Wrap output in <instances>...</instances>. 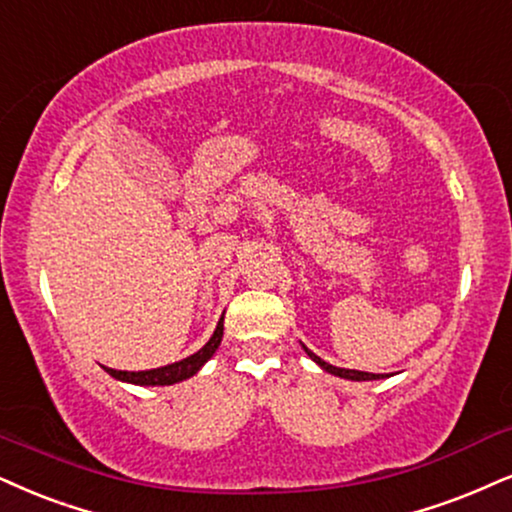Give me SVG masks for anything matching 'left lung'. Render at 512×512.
<instances>
[{"label": "left lung", "mask_w": 512, "mask_h": 512, "mask_svg": "<svg viewBox=\"0 0 512 512\" xmlns=\"http://www.w3.org/2000/svg\"><path fill=\"white\" fill-rule=\"evenodd\" d=\"M304 351L308 353V356L313 358L315 363L320 365V368H323L325 372H332V375H337V377H344V380H353V382H365V380H380V375H375V372H361V370H346V368H334V365H330V363H325L323 358L320 356H315L313 351H308L306 346H304ZM384 377V375H382Z\"/></svg>", "instance_id": "1"}]
</instances>
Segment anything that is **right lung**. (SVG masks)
Returning <instances> with one entry per match:
<instances>
[{
  "mask_svg": "<svg viewBox=\"0 0 512 512\" xmlns=\"http://www.w3.org/2000/svg\"><path fill=\"white\" fill-rule=\"evenodd\" d=\"M220 339H223V318L218 320L213 337L208 339V342L201 346L197 353L182 358V361H178V363L163 365V368H154V370H140V372L113 370V368H104V370L109 372L111 377H116V380H121V382L140 384V387H166V384L182 382V380H187V377L197 375V372L201 370V365H204L208 358L216 353V349L220 346Z\"/></svg>",
  "mask_w": 512,
  "mask_h": 512,
  "instance_id": "obj_1",
  "label": "right lung"
}]
</instances>
